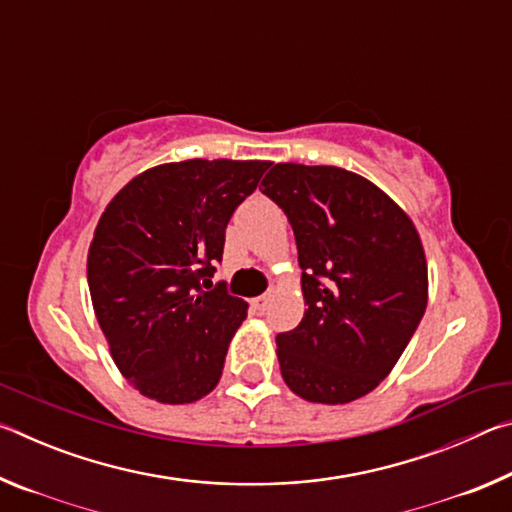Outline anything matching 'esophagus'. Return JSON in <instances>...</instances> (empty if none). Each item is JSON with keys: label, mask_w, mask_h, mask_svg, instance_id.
I'll return each instance as SVG.
<instances>
[{"label": "esophagus", "mask_w": 512, "mask_h": 512, "mask_svg": "<svg viewBox=\"0 0 512 512\" xmlns=\"http://www.w3.org/2000/svg\"><path fill=\"white\" fill-rule=\"evenodd\" d=\"M268 302H271V293H264V296L253 298V309L255 311H264L268 307Z\"/></svg>", "instance_id": "1"}]
</instances>
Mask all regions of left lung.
Wrapping results in <instances>:
<instances>
[{
	"instance_id": "obj_1",
	"label": "left lung",
	"mask_w": 512,
	"mask_h": 512,
	"mask_svg": "<svg viewBox=\"0 0 512 512\" xmlns=\"http://www.w3.org/2000/svg\"><path fill=\"white\" fill-rule=\"evenodd\" d=\"M262 194L296 235L305 316L277 334L293 393L316 404L368 395L402 357L427 309V257L400 205L359 173L280 162Z\"/></svg>"
}]
</instances>
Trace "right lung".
<instances>
[{
  "label": "right lung",
  "instance_id": "1",
  "mask_svg": "<svg viewBox=\"0 0 512 512\" xmlns=\"http://www.w3.org/2000/svg\"><path fill=\"white\" fill-rule=\"evenodd\" d=\"M266 160H185L142 171L108 203L88 253L92 307L135 391L189 404L219 384L248 302L212 287L232 212Z\"/></svg>",
  "mask_w": 512,
  "mask_h": 512
}]
</instances>
